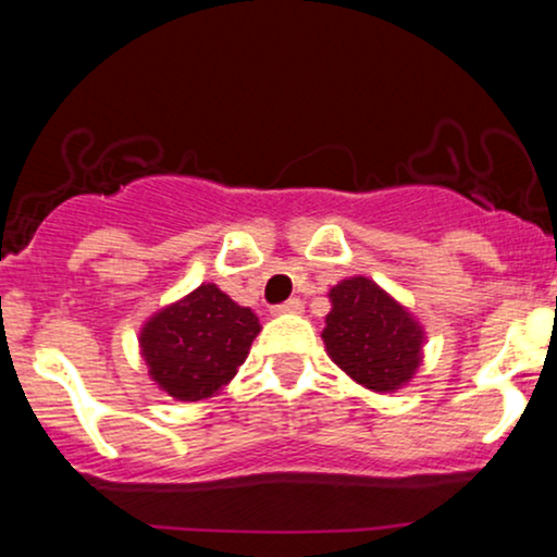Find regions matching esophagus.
Instances as JSON below:
<instances>
[{
	"label": "esophagus",
	"instance_id": "obj_1",
	"mask_svg": "<svg viewBox=\"0 0 557 557\" xmlns=\"http://www.w3.org/2000/svg\"><path fill=\"white\" fill-rule=\"evenodd\" d=\"M304 309V300L300 298H287L285 304H277L274 306V314H298V311Z\"/></svg>",
	"mask_w": 557,
	"mask_h": 557
}]
</instances>
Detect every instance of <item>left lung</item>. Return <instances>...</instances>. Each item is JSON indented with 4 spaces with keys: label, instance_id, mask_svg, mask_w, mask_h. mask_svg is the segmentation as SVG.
I'll list each match as a JSON object with an SVG mask.
<instances>
[{
    "label": "left lung",
    "instance_id": "1",
    "mask_svg": "<svg viewBox=\"0 0 557 557\" xmlns=\"http://www.w3.org/2000/svg\"><path fill=\"white\" fill-rule=\"evenodd\" d=\"M330 300L322 332L330 359L376 393L406 385L419 369L424 341L413 317L367 277L343 280L330 290Z\"/></svg>",
    "mask_w": 557,
    "mask_h": 557
}]
</instances>
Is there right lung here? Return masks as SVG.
<instances>
[{
    "label": "right lung",
    "instance_id": "obj_1",
    "mask_svg": "<svg viewBox=\"0 0 557 557\" xmlns=\"http://www.w3.org/2000/svg\"><path fill=\"white\" fill-rule=\"evenodd\" d=\"M259 330L251 309L209 283L146 322L140 354L164 393L203 400L233 380Z\"/></svg>",
    "mask_w": 557,
    "mask_h": 557
}]
</instances>
